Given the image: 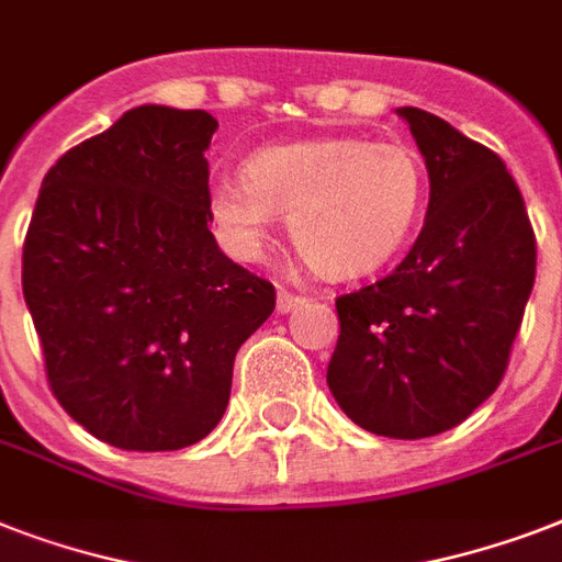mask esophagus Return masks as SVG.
<instances>
[{"instance_id": "esophagus-1", "label": "esophagus", "mask_w": 562, "mask_h": 562, "mask_svg": "<svg viewBox=\"0 0 562 562\" xmlns=\"http://www.w3.org/2000/svg\"><path fill=\"white\" fill-rule=\"evenodd\" d=\"M300 303H306V297H300V294H291V291H285V289L277 294V312H280V315H289V312H294Z\"/></svg>"}]
</instances>
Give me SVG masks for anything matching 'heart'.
<instances>
[{
	"label": "heart",
	"instance_id": "b5f03b06",
	"mask_svg": "<svg viewBox=\"0 0 562 562\" xmlns=\"http://www.w3.org/2000/svg\"><path fill=\"white\" fill-rule=\"evenodd\" d=\"M423 206V166L408 145L303 139L268 145L245 178H221L206 194L215 236L245 262L259 259L277 212L317 273L352 280L400 254Z\"/></svg>",
	"mask_w": 562,
	"mask_h": 562
}]
</instances>
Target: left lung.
I'll use <instances>...</instances> for the list:
<instances>
[{
    "instance_id": "left-lung-1",
    "label": "left lung",
    "mask_w": 562,
    "mask_h": 562,
    "mask_svg": "<svg viewBox=\"0 0 562 562\" xmlns=\"http://www.w3.org/2000/svg\"><path fill=\"white\" fill-rule=\"evenodd\" d=\"M428 169V210L400 268L335 300L326 384L364 431L419 440L490 400L537 273V245L505 162L435 113L396 110Z\"/></svg>"
}]
</instances>
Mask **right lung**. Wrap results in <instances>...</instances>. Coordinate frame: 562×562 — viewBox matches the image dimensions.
<instances>
[{
    "label": "right lung",
    "instance_id": "1",
    "mask_svg": "<svg viewBox=\"0 0 562 562\" xmlns=\"http://www.w3.org/2000/svg\"><path fill=\"white\" fill-rule=\"evenodd\" d=\"M206 110L143 104L48 169L22 247V294L66 414L127 452H175L218 426L238 347L273 285L206 227Z\"/></svg>",
    "mask_w": 562,
    "mask_h": 562
}]
</instances>
